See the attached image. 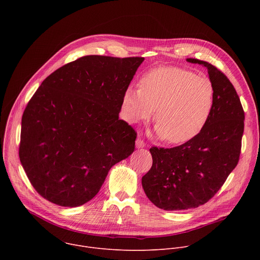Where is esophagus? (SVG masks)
Listing matches in <instances>:
<instances>
[{
  "instance_id": "1",
  "label": "esophagus",
  "mask_w": 260,
  "mask_h": 260,
  "mask_svg": "<svg viewBox=\"0 0 260 260\" xmlns=\"http://www.w3.org/2000/svg\"><path fill=\"white\" fill-rule=\"evenodd\" d=\"M145 146V142L142 139H137L136 140V147L137 148H143Z\"/></svg>"
}]
</instances>
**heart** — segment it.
<instances>
[{
  "label": "heart",
  "instance_id": "heart-1",
  "mask_svg": "<svg viewBox=\"0 0 260 260\" xmlns=\"http://www.w3.org/2000/svg\"><path fill=\"white\" fill-rule=\"evenodd\" d=\"M125 118L137 123L149 119L155 109L156 132L170 144L194 139L205 128L215 106V88L209 78L178 67L147 72L140 86H128L122 98Z\"/></svg>",
  "mask_w": 260,
  "mask_h": 260
}]
</instances>
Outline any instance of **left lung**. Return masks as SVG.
Segmentation results:
<instances>
[{
    "label": "left lung",
    "instance_id": "obj_1",
    "mask_svg": "<svg viewBox=\"0 0 260 260\" xmlns=\"http://www.w3.org/2000/svg\"><path fill=\"white\" fill-rule=\"evenodd\" d=\"M186 60L208 69L215 106L194 139L173 148H150L153 162L142 186L148 199L167 211L198 208L217 193L239 162L244 133L245 113L230 79L207 61Z\"/></svg>",
    "mask_w": 260,
    "mask_h": 260
}]
</instances>
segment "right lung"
<instances>
[{"mask_svg":"<svg viewBox=\"0 0 260 260\" xmlns=\"http://www.w3.org/2000/svg\"><path fill=\"white\" fill-rule=\"evenodd\" d=\"M143 60L82 56L50 74L34 93L21 119L19 158L42 198L79 207L134 152L137 133L119 112Z\"/></svg>","mask_w":260,"mask_h":260,"instance_id":"add662e5","label":"right lung"}]
</instances>
